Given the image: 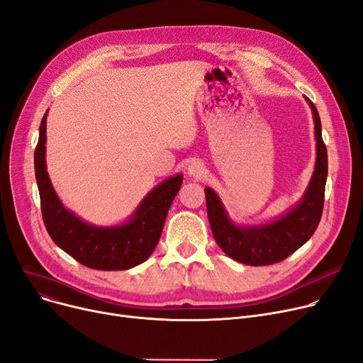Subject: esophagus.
I'll list each match as a JSON object with an SVG mask.
<instances>
[{"instance_id": "1", "label": "esophagus", "mask_w": 363, "mask_h": 363, "mask_svg": "<svg viewBox=\"0 0 363 363\" xmlns=\"http://www.w3.org/2000/svg\"><path fill=\"white\" fill-rule=\"evenodd\" d=\"M186 174L189 178L193 179H200L204 177L206 170H204V164L200 162V160H194L188 164L186 167Z\"/></svg>"}]
</instances>
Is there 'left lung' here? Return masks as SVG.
I'll return each mask as SVG.
<instances>
[{
  "label": "left lung",
  "instance_id": "left-lung-1",
  "mask_svg": "<svg viewBox=\"0 0 363 363\" xmlns=\"http://www.w3.org/2000/svg\"><path fill=\"white\" fill-rule=\"evenodd\" d=\"M306 101L315 122V169L301 199L287 212L268 222L238 225L226 212L215 189L204 188L207 216L213 237L223 253L240 263L264 266L281 262L308 242L318 228L328 177V156L327 147L322 141L319 113L308 97Z\"/></svg>",
  "mask_w": 363,
  "mask_h": 363
}]
</instances>
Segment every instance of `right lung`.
I'll return each mask as SVG.
<instances>
[{
  "label": "right lung",
  "mask_w": 363,
  "mask_h": 363,
  "mask_svg": "<svg viewBox=\"0 0 363 363\" xmlns=\"http://www.w3.org/2000/svg\"><path fill=\"white\" fill-rule=\"evenodd\" d=\"M47 114L35 148V178L40 189L43 218L51 240L74 260L99 271H125L145 262L160 240L172 201L184 175L170 177L145 194L125 222L94 225L62 203L47 172Z\"/></svg>",
  "instance_id": "right-lung-1"
}]
</instances>
